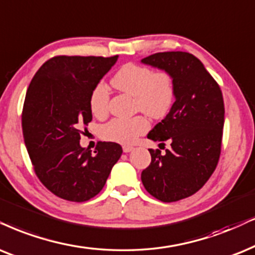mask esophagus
<instances>
[{
	"mask_svg": "<svg viewBox=\"0 0 255 255\" xmlns=\"http://www.w3.org/2000/svg\"><path fill=\"white\" fill-rule=\"evenodd\" d=\"M122 149H124V153H129V151L133 150L134 148L131 146H124L122 147Z\"/></svg>",
	"mask_w": 255,
	"mask_h": 255,
	"instance_id": "esophagus-1",
	"label": "esophagus"
}]
</instances>
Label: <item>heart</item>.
<instances>
[{
	"label": "heart",
	"instance_id": "1",
	"mask_svg": "<svg viewBox=\"0 0 255 255\" xmlns=\"http://www.w3.org/2000/svg\"><path fill=\"white\" fill-rule=\"evenodd\" d=\"M112 85L121 92L135 96L136 108L153 118L167 114L175 98L173 77L167 72H156L134 63L125 64L113 76ZM109 92L104 83L93 88L89 108L93 115L102 118L108 112ZM149 128V121L142 115L130 119H113L102 126L101 136L107 141L130 144Z\"/></svg>",
	"mask_w": 255,
	"mask_h": 255
}]
</instances>
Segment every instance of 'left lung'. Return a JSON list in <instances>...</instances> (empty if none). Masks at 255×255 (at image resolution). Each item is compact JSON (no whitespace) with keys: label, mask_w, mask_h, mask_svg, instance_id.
Returning <instances> with one entry per match:
<instances>
[{"label":"left lung","mask_w":255,"mask_h":255,"mask_svg":"<svg viewBox=\"0 0 255 255\" xmlns=\"http://www.w3.org/2000/svg\"><path fill=\"white\" fill-rule=\"evenodd\" d=\"M141 63L170 74L175 87L169 113L147 135L153 141L169 140L170 149L165 155L149 149L151 162L141 181L154 198L178 201L198 192L218 165L225 122L222 93L201 61L189 53H156Z\"/></svg>","instance_id":"1"}]
</instances>
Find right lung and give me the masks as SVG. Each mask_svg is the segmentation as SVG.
<instances>
[{
    "label": "right lung",
    "mask_w": 255,
    "mask_h": 255,
    "mask_svg": "<svg viewBox=\"0 0 255 255\" xmlns=\"http://www.w3.org/2000/svg\"><path fill=\"white\" fill-rule=\"evenodd\" d=\"M118 59L53 57L29 85L22 112L25 147L40 181L64 200L82 202L99 194L122 154L115 142H99L94 153L80 144V126L93 118L90 93Z\"/></svg>",
    "instance_id": "add662e5"
}]
</instances>
